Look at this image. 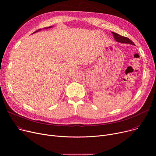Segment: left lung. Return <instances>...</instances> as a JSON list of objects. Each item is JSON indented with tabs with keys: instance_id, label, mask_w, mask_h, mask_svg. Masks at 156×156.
Wrapping results in <instances>:
<instances>
[{
	"instance_id": "1",
	"label": "left lung",
	"mask_w": 156,
	"mask_h": 156,
	"mask_svg": "<svg viewBox=\"0 0 156 156\" xmlns=\"http://www.w3.org/2000/svg\"><path fill=\"white\" fill-rule=\"evenodd\" d=\"M112 33H113V35L115 38V40L117 42L123 43H128V44H131L135 45L134 43L132 40H130L129 38L125 37V36H122L116 33H114V32H112Z\"/></svg>"
}]
</instances>
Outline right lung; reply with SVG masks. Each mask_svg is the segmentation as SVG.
Segmentation results:
<instances>
[{"label":"right lung","instance_id":"add662e5","mask_svg":"<svg viewBox=\"0 0 156 156\" xmlns=\"http://www.w3.org/2000/svg\"><path fill=\"white\" fill-rule=\"evenodd\" d=\"M52 26H50V27H44L45 29H48V28H50V27H51ZM41 30V29H40V30H36V31H34L33 33H36V32H38V31H40Z\"/></svg>","mask_w":156,"mask_h":156}]
</instances>
